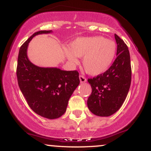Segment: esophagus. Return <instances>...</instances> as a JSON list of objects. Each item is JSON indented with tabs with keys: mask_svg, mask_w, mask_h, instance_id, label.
Segmentation results:
<instances>
[{
	"mask_svg": "<svg viewBox=\"0 0 151 151\" xmlns=\"http://www.w3.org/2000/svg\"><path fill=\"white\" fill-rule=\"evenodd\" d=\"M79 80H80L81 83H84L86 81V79L84 77V76L79 75Z\"/></svg>",
	"mask_w": 151,
	"mask_h": 151,
	"instance_id": "34e87169",
	"label": "esophagus"
}]
</instances>
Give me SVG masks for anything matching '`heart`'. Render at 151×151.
<instances>
[{
  "mask_svg": "<svg viewBox=\"0 0 151 151\" xmlns=\"http://www.w3.org/2000/svg\"><path fill=\"white\" fill-rule=\"evenodd\" d=\"M117 47L115 42L101 36L79 37L72 41L70 49L64 50L65 56L72 64L79 63L78 58H83L82 65L89 75L104 73L111 65Z\"/></svg>",
  "mask_w": 151,
  "mask_h": 151,
  "instance_id": "1",
  "label": "heart"
}]
</instances>
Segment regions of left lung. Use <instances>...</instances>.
Returning <instances> with one entry per match:
<instances>
[{"label": "left lung", "instance_id": "obj_1", "mask_svg": "<svg viewBox=\"0 0 151 151\" xmlns=\"http://www.w3.org/2000/svg\"><path fill=\"white\" fill-rule=\"evenodd\" d=\"M117 58L104 73L88 79L92 92L87 100L88 108L98 116H109L121 108L129 91L131 67L129 48L114 35Z\"/></svg>", "mask_w": 151, "mask_h": 151}]
</instances>
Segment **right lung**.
<instances>
[{"label": "right lung", "mask_w": 151, "mask_h": 151, "mask_svg": "<svg viewBox=\"0 0 151 151\" xmlns=\"http://www.w3.org/2000/svg\"><path fill=\"white\" fill-rule=\"evenodd\" d=\"M52 32L38 31L23 43L19 50L16 74L19 87L31 109L41 116L55 119L65 113L69 99L80 81L77 71L40 67L29 60L27 50L31 40Z\"/></svg>", "instance_id": "obj_1"}]
</instances>
